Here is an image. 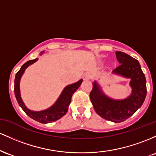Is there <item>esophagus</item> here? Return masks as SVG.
<instances>
[{
    "label": "esophagus",
    "mask_w": 156,
    "mask_h": 156,
    "mask_svg": "<svg viewBox=\"0 0 156 156\" xmlns=\"http://www.w3.org/2000/svg\"><path fill=\"white\" fill-rule=\"evenodd\" d=\"M91 78V74L89 73H84L83 76V79L85 80H88L90 79Z\"/></svg>",
    "instance_id": "34e87169"
}]
</instances>
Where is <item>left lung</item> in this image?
<instances>
[{"label": "left lung", "mask_w": 156, "mask_h": 156, "mask_svg": "<svg viewBox=\"0 0 156 156\" xmlns=\"http://www.w3.org/2000/svg\"><path fill=\"white\" fill-rule=\"evenodd\" d=\"M116 56L120 64L112 73L130 79L129 85L132 91L130 95L122 100L113 99L103 92L100 84L94 80L89 96L98 115L106 120L121 122L131 117L142 105L147 94L146 78L136 59L121 51L116 52Z\"/></svg>", "instance_id": "obj_1"}]
</instances>
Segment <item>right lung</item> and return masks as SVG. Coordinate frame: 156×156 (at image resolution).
Wrapping results in <instances>:
<instances>
[{
  "instance_id": "right-lung-1",
  "label": "right lung",
  "mask_w": 156,
  "mask_h": 156,
  "mask_svg": "<svg viewBox=\"0 0 156 156\" xmlns=\"http://www.w3.org/2000/svg\"><path fill=\"white\" fill-rule=\"evenodd\" d=\"M44 51H42L40 54L42 55ZM37 60H38V58H37L34 60H30L26 62L21 67L20 69L18 72L16 73L15 79V94L19 105L22 108L23 110L24 111L25 113L28 117H30L31 119H34L36 121L39 122L46 124V123L53 122L58 120L60 118L65 115L66 113L68 111L69 105L71 103L73 94H74V92H76L77 89L79 88L80 84L83 81V79H80L76 83L69 84V85H67V87H64V89L61 93L60 96L58 97L57 101L50 108L45 109V110L39 111V112L32 111L31 109L27 108L26 105L23 103L22 98H21L20 82V79L22 78L23 73H25V70L30 65L35 63Z\"/></svg>"
}]
</instances>
